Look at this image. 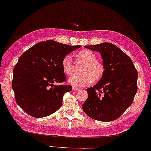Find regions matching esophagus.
<instances>
[{"instance_id": "34e87169", "label": "esophagus", "mask_w": 151, "mask_h": 151, "mask_svg": "<svg viewBox=\"0 0 151 151\" xmlns=\"http://www.w3.org/2000/svg\"><path fill=\"white\" fill-rule=\"evenodd\" d=\"M78 89H79V88L75 87V86H74V87H73V91H78Z\"/></svg>"}]
</instances>
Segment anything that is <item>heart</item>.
<instances>
[{"label":"heart","mask_w":151,"mask_h":151,"mask_svg":"<svg viewBox=\"0 0 151 151\" xmlns=\"http://www.w3.org/2000/svg\"><path fill=\"white\" fill-rule=\"evenodd\" d=\"M78 60L84 63L80 75H75L68 80L69 84L75 86H86L92 84L94 81H99L103 76L105 67L102 62L97 60L96 54L91 50L84 49L76 54ZM63 72L68 75L74 73L72 58L69 54L63 57L62 62Z\"/></svg>","instance_id":"heart-1"}]
</instances>
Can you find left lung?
Segmentation results:
<instances>
[{
	"instance_id": "1",
	"label": "left lung",
	"mask_w": 151,
	"mask_h": 151,
	"mask_svg": "<svg viewBox=\"0 0 151 151\" xmlns=\"http://www.w3.org/2000/svg\"><path fill=\"white\" fill-rule=\"evenodd\" d=\"M85 47L101 53L105 72L97 84L88 88L82 110L93 119L114 121L132 103L137 89V71L130 57L114 44Z\"/></svg>"
}]
</instances>
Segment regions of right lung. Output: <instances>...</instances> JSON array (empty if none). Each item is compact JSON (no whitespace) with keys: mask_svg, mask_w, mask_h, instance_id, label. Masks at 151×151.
<instances>
[{"mask_svg":"<svg viewBox=\"0 0 151 151\" xmlns=\"http://www.w3.org/2000/svg\"><path fill=\"white\" fill-rule=\"evenodd\" d=\"M81 47L47 40L20 56L13 70L12 86L16 102L27 114L40 118L59 110L64 94L72 90L70 85L56 84L66 81L62 59Z\"/></svg>","mask_w":151,"mask_h":151,"instance_id":"add662e5","label":"right lung"}]
</instances>
